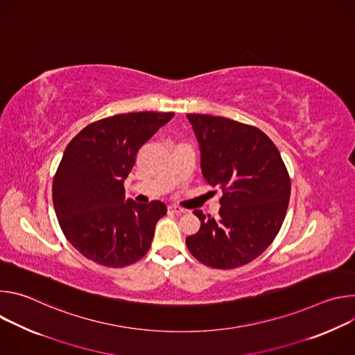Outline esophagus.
I'll return each instance as SVG.
<instances>
[{
  "label": "esophagus",
  "mask_w": 355,
  "mask_h": 355,
  "mask_svg": "<svg viewBox=\"0 0 355 355\" xmlns=\"http://www.w3.org/2000/svg\"><path fill=\"white\" fill-rule=\"evenodd\" d=\"M168 211H170V212H173V214H177V215L185 214V209H182V208L177 207V205H170V207H168Z\"/></svg>",
  "instance_id": "1"
}]
</instances>
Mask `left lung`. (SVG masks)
<instances>
[{
	"mask_svg": "<svg viewBox=\"0 0 355 355\" xmlns=\"http://www.w3.org/2000/svg\"><path fill=\"white\" fill-rule=\"evenodd\" d=\"M187 118L202 175L223 192L216 219L193 211L200 227L187 237V247L205 266L241 267L257 259L282 226L291 195L286 167L272 140L254 126L212 115Z\"/></svg>",
	"mask_w": 355,
	"mask_h": 355,
	"instance_id": "1",
	"label": "left lung"
}]
</instances>
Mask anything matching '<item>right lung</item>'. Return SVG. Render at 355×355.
I'll use <instances>...</instances> for the list:
<instances>
[{
    "mask_svg": "<svg viewBox=\"0 0 355 355\" xmlns=\"http://www.w3.org/2000/svg\"><path fill=\"white\" fill-rule=\"evenodd\" d=\"M173 112H130L85 126L66 147L53 178V205L66 239L101 266L119 268L140 260L167 207L125 198L123 182L140 147Z\"/></svg>",
    "mask_w": 355,
    "mask_h": 355,
    "instance_id": "add662e5",
    "label": "right lung"
}]
</instances>
